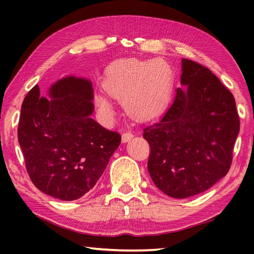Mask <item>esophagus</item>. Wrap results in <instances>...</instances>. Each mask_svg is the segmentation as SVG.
<instances>
[{
	"mask_svg": "<svg viewBox=\"0 0 254 254\" xmlns=\"http://www.w3.org/2000/svg\"><path fill=\"white\" fill-rule=\"evenodd\" d=\"M133 137V134L131 132H126V133H123V135H122V142L123 143H127V142H128V141H130L131 139Z\"/></svg>",
	"mask_w": 254,
	"mask_h": 254,
	"instance_id": "esophagus-1",
	"label": "esophagus"
}]
</instances>
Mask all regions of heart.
Wrapping results in <instances>:
<instances>
[{
    "label": "heart",
    "instance_id": "1",
    "mask_svg": "<svg viewBox=\"0 0 254 254\" xmlns=\"http://www.w3.org/2000/svg\"><path fill=\"white\" fill-rule=\"evenodd\" d=\"M173 80V69L166 60H123L109 68L104 88L112 97L123 101L132 117L149 121L166 110ZM96 105L105 118L113 117L114 109L105 96L97 95Z\"/></svg>",
    "mask_w": 254,
    "mask_h": 254
}]
</instances>
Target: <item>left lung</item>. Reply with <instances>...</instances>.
<instances>
[{
  "instance_id": "1",
  "label": "left lung",
  "mask_w": 254,
  "mask_h": 254,
  "mask_svg": "<svg viewBox=\"0 0 254 254\" xmlns=\"http://www.w3.org/2000/svg\"><path fill=\"white\" fill-rule=\"evenodd\" d=\"M173 104L143 130L151 148L148 170L156 186L174 198L200 194L227 174L240 132L235 100L208 68L182 59Z\"/></svg>"
}]
</instances>
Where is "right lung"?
Masks as SVG:
<instances>
[{
    "instance_id": "right-lung-1",
    "label": "right lung",
    "mask_w": 254,
    "mask_h": 254,
    "mask_svg": "<svg viewBox=\"0 0 254 254\" xmlns=\"http://www.w3.org/2000/svg\"><path fill=\"white\" fill-rule=\"evenodd\" d=\"M40 96L30 91L21 107L18 140L27 171L39 190L60 200L87 194L104 173L121 135L92 119L91 79L69 75Z\"/></svg>"
}]
</instances>
